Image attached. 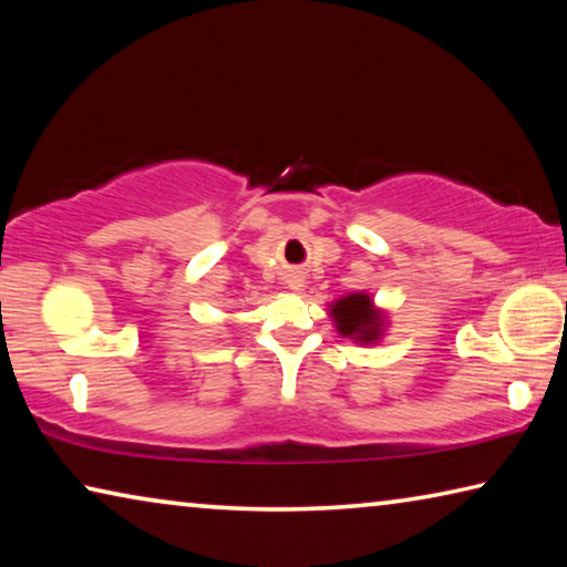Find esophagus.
<instances>
[{
    "label": "esophagus",
    "mask_w": 567,
    "mask_h": 567,
    "mask_svg": "<svg viewBox=\"0 0 567 567\" xmlns=\"http://www.w3.org/2000/svg\"><path fill=\"white\" fill-rule=\"evenodd\" d=\"M287 287H290V290H302V287H305L302 272H292L290 277H287Z\"/></svg>",
    "instance_id": "1"
}]
</instances>
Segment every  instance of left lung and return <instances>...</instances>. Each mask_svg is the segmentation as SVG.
I'll return each instance as SVG.
<instances>
[{
  "instance_id": "left-lung-1",
  "label": "left lung",
  "mask_w": 567,
  "mask_h": 567,
  "mask_svg": "<svg viewBox=\"0 0 567 567\" xmlns=\"http://www.w3.org/2000/svg\"><path fill=\"white\" fill-rule=\"evenodd\" d=\"M330 312L334 324H338V332L344 338H352L362 344H370L380 338L382 315L372 307L370 295L352 292L348 297H340Z\"/></svg>"
}]
</instances>
